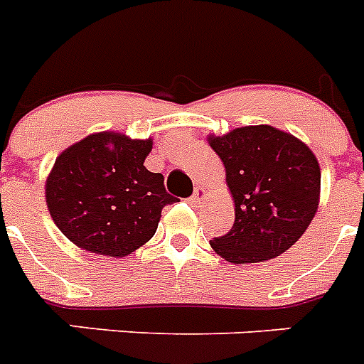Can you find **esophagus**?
Wrapping results in <instances>:
<instances>
[{
    "instance_id": "obj_1",
    "label": "esophagus",
    "mask_w": 364,
    "mask_h": 364,
    "mask_svg": "<svg viewBox=\"0 0 364 364\" xmlns=\"http://www.w3.org/2000/svg\"><path fill=\"white\" fill-rule=\"evenodd\" d=\"M203 198H205V191H203V188H201V186H198V188H196V191H194V194L191 196V203L192 205L201 203V201H203Z\"/></svg>"
}]
</instances>
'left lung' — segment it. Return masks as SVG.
Wrapping results in <instances>:
<instances>
[{
  "instance_id": "left-lung-1",
  "label": "left lung",
  "mask_w": 364,
  "mask_h": 364,
  "mask_svg": "<svg viewBox=\"0 0 364 364\" xmlns=\"http://www.w3.org/2000/svg\"><path fill=\"white\" fill-rule=\"evenodd\" d=\"M208 144L223 161L235 200V223L210 240L232 264L277 258L304 235L321 196V168L302 141L273 126H243L210 135Z\"/></svg>"
}]
</instances>
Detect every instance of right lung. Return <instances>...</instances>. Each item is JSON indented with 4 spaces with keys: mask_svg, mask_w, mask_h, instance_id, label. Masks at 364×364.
Returning <instances> with one entry per match:
<instances>
[{
    "mask_svg": "<svg viewBox=\"0 0 364 364\" xmlns=\"http://www.w3.org/2000/svg\"><path fill=\"white\" fill-rule=\"evenodd\" d=\"M151 139L87 135L56 157L46 183L50 218L84 251L122 258L156 235L173 198L163 173L146 170Z\"/></svg>",
    "mask_w": 364,
    "mask_h": 364,
    "instance_id": "right-lung-1",
    "label": "right lung"
}]
</instances>
